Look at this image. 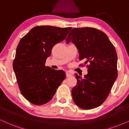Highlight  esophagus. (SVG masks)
Masks as SVG:
<instances>
[{"label":"esophagus","instance_id":"34e87169","mask_svg":"<svg viewBox=\"0 0 129 129\" xmlns=\"http://www.w3.org/2000/svg\"><path fill=\"white\" fill-rule=\"evenodd\" d=\"M72 76V74H71V73H70V72H68V71H67V72L66 73V76L67 77H68Z\"/></svg>","mask_w":129,"mask_h":129}]
</instances>
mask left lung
<instances>
[{
  "mask_svg": "<svg viewBox=\"0 0 129 129\" xmlns=\"http://www.w3.org/2000/svg\"><path fill=\"white\" fill-rule=\"evenodd\" d=\"M66 41L76 45L79 60L89 63L83 79L75 74L77 83L71 92L73 101L83 110L96 108L107 98L117 78L115 47L105 33L92 27L73 28Z\"/></svg>",
  "mask_w": 129,
  "mask_h": 129,
  "instance_id": "8db88e82",
  "label": "left lung"
}]
</instances>
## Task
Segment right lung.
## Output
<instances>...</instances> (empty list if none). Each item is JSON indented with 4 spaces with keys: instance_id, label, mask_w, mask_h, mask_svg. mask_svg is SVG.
<instances>
[{
    "instance_id": "obj_1",
    "label": "right lung",
    "mask_w": 129,
    "mask_h": 129,
    "mask_svg": "<svg viewBox=\"0 0 129 129\" xmlns=\"http://www.w3.org/2000/svg\"><path fill=\"white\" fill-rule=\"evenodd\" d=\"M71 28L36 26L19 41L13 69L21 94L30 103H48L66 79L64 71L46 67L45 62L53 47L63 41Z\"/></svg>"
}]
</instances>
